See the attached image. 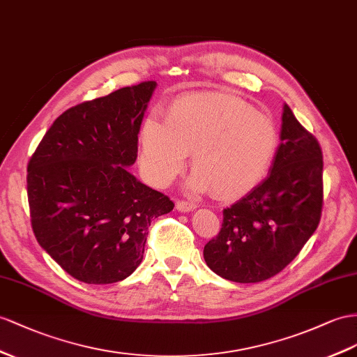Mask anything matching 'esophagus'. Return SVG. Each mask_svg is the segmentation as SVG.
I'll use <instances>...</instances> for the list:
<instances>
[{
  "label": "esophagus",
  "mask_w": 357,
  "mask_h": 357,
  "mask_svg": "<svg viewBox=\"0 0 357 357\" xmlns=\"http://www.w3.org/2000/svg\"><path fill=\"white\" fill-rule=\"evenodd\" d=\"M196 208H197V205L195 202H187V200H178V202H176V209L181 213L195 211Z\"/></svg>",
  "instance_id": "esophagus-1"
}]
</instances>
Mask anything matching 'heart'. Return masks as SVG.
Returning <instances> with one entry per match:
<instances>
[{"label":"heart","mask_w":357,"mask_h":357,"mask_svg":"<svg viewBox=\"0 0 357 357\" xmlns=\"http://www.w3.org/2000/svg\"><path fill=\"white\" fill-rule=\"evenodd\" d=\"M271 119L227 93H193L176 99L164 123L155 116L139 134L140 166L153 185L167 187L191 153L188 187L218 199H235L257 187L278 151Z\"/></svg>","instance_id":"obj_1"}]
</instances>
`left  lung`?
<instances>
[{
	"mask_svg": "<svg viewBox=\"0 0 357 357\" xmlns=\"http://www.w3.org/2000/svg\"><path fill=\"white\" fill-rule=\"evenodd\" d=\"M321 209V148L285 104L268 176L223 209L222 229L204 249L206 266L238 283L276 276L315 232Z\"/></svg>",
	"mask_w": 357,
	"mask_h": 357,
	"instance_id": "1",
	"label": "left lung"
}]
</instances>
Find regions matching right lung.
Wrapping results in <instances>:
<instances>
[{
    "mask_svg": "<svg viewBox=\"0 0 357 357\" xmlns=\"http://www.w3.org/2000/svg\"><path fill=\"white\" fill-rule=\"evenodd\" d=\"M155 87L144 81L66 109L30 158L26 195L36 240L77 280L126 279L143 259L151 222L175 206L126 169L137 160Z\"/></svg>",
    "mask_w": 357,
    "mask_h": 357,
    "instance_id": "1",
    "label": "right lung"
}]
</instances>
